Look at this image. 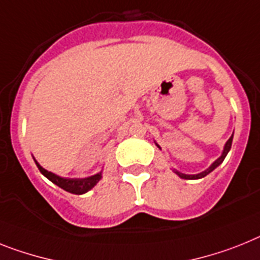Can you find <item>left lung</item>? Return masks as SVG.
I'll return each mask as SVG.
<instances>
[{
	"label": "left lung",
	"instance_id": "1",
	"mask_svg": "<svg viewBox=\"0 0 260 260\" xmlns=\"http://www.w3.org/2000/svg\"><path fill=\"white\" fill-rule=\"evenodd\" d=\"M231 143H233V135H231L230 139H229V140L226 141V144H224L223 152H222L221 157H219V158H217L214 162L211 164L210 167H209L206 171L201 172V173H198V174H184V173H181V172H177V171H174V172H176V173H177L181 178H185V180H198V178H202V177H205V176H208L209 173H211V172L214 171L218 165H221L222 161L224 160V157L228 156L229 150H230V148H231ZM157 147H158V145H157ZM158 148H160V147H158Z\"/></svg>",
	"mask_w": 260,
	"mask_h": 260
}]
</instances>
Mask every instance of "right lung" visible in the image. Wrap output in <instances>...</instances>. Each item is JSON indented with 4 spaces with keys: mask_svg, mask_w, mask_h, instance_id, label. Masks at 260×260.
I'll list each match as a JSON object with an SVG mask.
<instances>
[{
    "mask_svg": "<svg viewBox=\"0 0 260 260\" xmlns=\"http://www.w3.org/2000/svg\"><path fill=\"white\" fill-rule=\"evenodd\" d=\"M36 164H37V167H38L39 172H41L45 177L49 178L52 184L58 185L59 187H62L63 190H66L69 191V193H73V194L87 193V191L91 190V189H92L98 182H99L100 178H102V172L95 174V176H91V177H87V178H63V177H59V176H56V174L51 173V172L43 169V168L41 167L37 161Z\"/></svg>",
    "mask_w": 260,
    "mask_h": 260,
    "instance_id": "obj_1",
    "label": "right lung"
}]
</instances>
